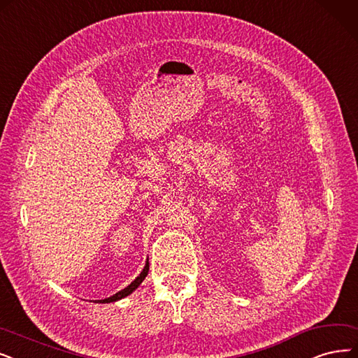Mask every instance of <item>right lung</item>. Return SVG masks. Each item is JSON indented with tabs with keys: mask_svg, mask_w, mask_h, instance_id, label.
I'll return each mask as SVG.
<instances>
[{
	"mask_svg": "<svg viewBox=\"0 0 358 358\" xmlns=\"http://www.w3.org/2000/svg\"><path fill=\"white\" fill-rule=\"evenodd\" d=\"M148 270H150V263H148V260H147V263H145V267L142 268V271L139 273V276L131 283V285H127V287L124 288V289H122V291H119L117 294H114L113 296H108V298H106V299H96V303H114V301H119V299H122V298H124V296H127L129 294H132L139 285L142 283V280H144L145 278H147V275H148Z\"/></svg>",
	"mask_w": 358,
	"mask_h": 358,
	"instance_id": "1",
	"label": "right lung"
}]
</instances>
